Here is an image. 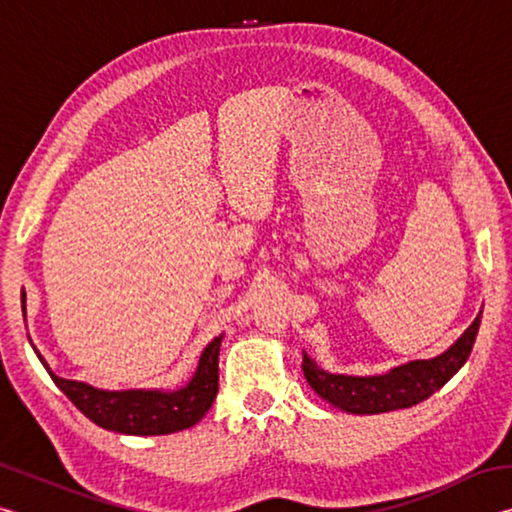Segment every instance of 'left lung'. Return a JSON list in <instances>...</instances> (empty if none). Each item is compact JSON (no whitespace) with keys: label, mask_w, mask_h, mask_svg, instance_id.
I'll use <instances>...</instances> for the list:
<instances>
[{"label":"left lung","mask_w":512,"mask_h":512,"mask_svg":"<svg viewBox=\"0 0 512 512\" xmlns=\"http://www.w3.org/2000/svg\"><path fill=\"white\" fill-rule=\"evenodd\" d=\"M481 314L472 320V325L433 359H415L395 366L381 375H341L320 368L318 363L302 352V372L307 384L314 388L318 397H323L336 409L354 415H375L397 409H409L427 400L440 391L470 357L476 332L481 325Z\"/></svg>","instance_id":"obj_1"}]
</instances>
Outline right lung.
<instances>
[{
	"instance_id": "1",
	"label": "right lung",
	"mask_w": 512,
	"mask_h": 512,
	"mask_svg": "<svg viewBox=\"0 0 512 512\" xmlns=\"http://www.w3.org/2000/svg\"><path fill=\"white\" fill-rule=\"evenodd\" d=\"M22 314L27 316V293L22 291ZM31 341V339H29ZM223 334L207 343L201 352L196 372L185 386L164 391V388H128V391H106L85 384V381L63 379L51 372L49 363L33 345V352L54 384L63 391L85 418L94 424L126 433V436H167L194 427L210 411L219 393V350Z\"/></svg>"
}]
</instances>
